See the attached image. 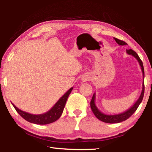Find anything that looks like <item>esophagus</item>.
<instances>
[{"label": "esophagus", "instance_id": "obj_1", "mask_svg": "<svg viewBox=\"0 0 152 152\" xmlns=\"http://www.w3.org/2000/svg\"><path fill=\"white\" fill-rule=\"evenodd\" d=\"M88 80V78H87V77H86V78H82V80H83V81H86V80Z\"/></svg>", "mask_w": 152, "mask_h": 152}]
</instances>
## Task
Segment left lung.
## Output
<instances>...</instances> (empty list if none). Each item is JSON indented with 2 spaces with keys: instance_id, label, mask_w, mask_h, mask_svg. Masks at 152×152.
<instances>
[{
  "instance_id": "obj_1",
  "label": "left lung",
  "mask_w": 152,
  "mask_h": 152,
  "mask_svg": "<svg viewBox=\"0 0 152 152\" xmlns=\"http://www.w3.org/2000/svg\"><path fill=\"white\" fill-rule=\"evenodd\" d=\"M114 39L119 45H127V43H126L125 42H123V41L118 39L115 37H114ZM126 52H127V53L129 55L133 56V57L135 58L136 60L138 61V62L141 66V71H142V73H143V78H144V68L143 66V62L141 60L140 57H139V56L137 54V53L133 51V50H126ZM144 89H145V87H144V81H143L142 91H141V93L140 94V97H139V99H137V101L135 102L134 104H133L132 107H130V109H129L127 110H126L125 112L119 113V114L107 115V114H104L103 113H102L101 111H100V110L98 109L97 107L96 106V104H95V99H96L95 93H94L91 101V109L97 119L101 120L102 122L107 123H117L122 122L123 121H125L127 119H129V118L132 116L133 113L135 112V110H137L139 105L140 104V103L143 100V95H144Z\"/></svg>"
}]
</instances>
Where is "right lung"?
<instances>
[{
	"instance_id": "add662e5",
	"label": "right lung",
	"mask_w": 152,
	"mask_h": 152,
	"mask_svg": "<svg viewBox=\"0 0 152 152\" xmlns=\"http://www.w3.org/2000/svg\"><path fill=\"white\" fill-rule=\"evenodd\" d=\"M72 89V87L69 89L68 91L58 100V101L54 104V106L51 108L50 110H49L48 112L43 113V114H30V113L23 111V110L20 109H18L16 106H15L14 104H12V102L11 103L13 105V107L15 110H17V112L19 113L24 119L27 121L37 125L50 124V123L55 122L56 121H57L59 118L61 117V115L63 113L64 107H65L67 99H68L69 95L71 93Z\"/></svg>"
}]
</instances>
